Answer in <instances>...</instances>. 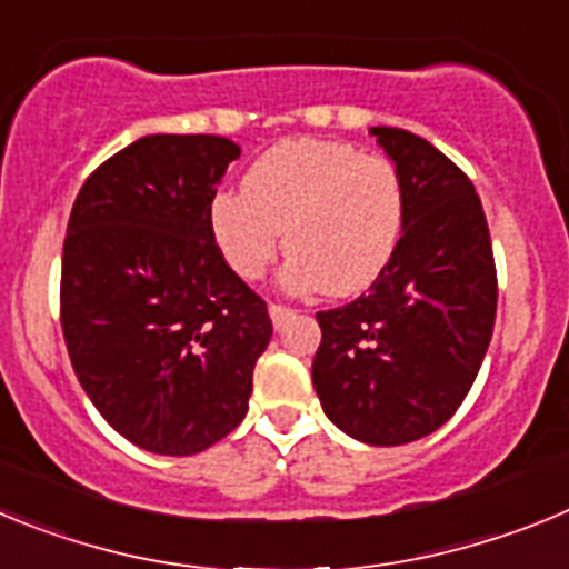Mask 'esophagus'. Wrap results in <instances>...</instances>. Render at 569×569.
<instances>
[{
	"label": "esophagus",
	"mask_w": 569,
	"mask_h": 569,
	"mask_svg": "<svg viewBox=\"0 0 569 569\" xmlns=\"http://www.w3.org/2000/svg\"><path fill=\"white\" fill-rule=\"evenodd\" d=\"M268 313H270V321H273V328H281L284 321L293 319L296 310L293 308H284V305H270Z\"/></svg>",
	"instance_id": "esophagus-1"
}]
</instances>
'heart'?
<instances>
[{
    "mask_svg": "<svg viewBox=\"0 0 569 569\" xmlns=\"http://www.w3.org/2000/svg\"><path fill=\"white\" fill-rule=\"evenodd\" d=\"M401 173L387 156L333 139H284L244 173V190H222L208 208L224 264L259 279L284 233V284L356 296L385 273L405 230Z\"/></svg>",
    "mask_w": 569,
    "mask_h": 569,
    "instance_id": "1",
    "label": "heart"
}]
</instances>
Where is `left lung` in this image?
I'll use <instances>...</instances> for the list:
<instances>
[{
	"label": "left lung",
	"instance_id": "left-lung-1",
	"mask_svg": "<svg viewBox=\"0 0 569 569\" xmlns=\"http://www.w3.org/2000/svg\"><path fill=\"white\" fill-rule=\"evenodd\" d=\"M370 136L405 182V230L365 296L316 313L313 387L341 433L393 447L430 436L459 410L485 361L499 290L470 179L410 130Z\"/></svg>",
	"mask_w": 569,
	"mask_h": 569
}]
</instances>
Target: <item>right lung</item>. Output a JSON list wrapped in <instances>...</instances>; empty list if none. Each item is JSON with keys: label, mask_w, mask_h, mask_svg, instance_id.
Returning a JSON list of instances; mask_svg holds the SVG:
<instances>
[{"label": "right lung", "mask_w": 569, "mask_h": 569, "mask_svg": "<svg viewBox=\"0 0 569 569\" xmlns=\"http://www.w3.org/2000/svg\"><path fill=\"white\" fill-rule=\"evenodd\" d=\"M239 153L222 136H142L90 173L70 210V365L104 421L148 453H202L236 430L273 336L208 224Z\"/></svg>", "instance_id": "1"}]
</instances>
